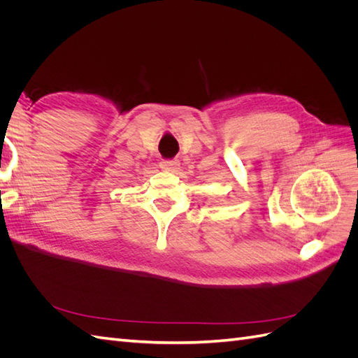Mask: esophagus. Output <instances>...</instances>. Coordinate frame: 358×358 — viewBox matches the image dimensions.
I'll return each mask as SVG.
<instances>
[{"mask_svg": "<svg viewBox=\"0 0 358 358\" xmlns=\"http://www.w3.org/2000/svg\"><path fill=\"white\" fill-rule=\"evenodd\" d=\"M159 167L162 170H175L178 167V161H173V159H162L159 162Z\"/></svg>", "mask_w": 358, "mask_h": 358, "instance_id": "34e87169", "label": "esophagus"}]
</instances>
